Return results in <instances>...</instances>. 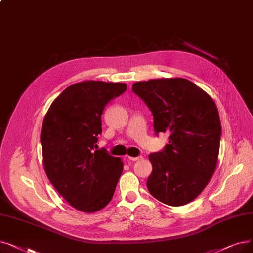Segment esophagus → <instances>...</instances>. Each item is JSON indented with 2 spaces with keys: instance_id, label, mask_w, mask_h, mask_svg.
I'll return each instance as SVG.
<instances>
[{
  "instance_id": "obj_1",
  "label": "esophagus",
  "mask_w": 253,
  "mask_h": 253,
  "mask_svg": "<svg viewBox=\"0 0 253 253\" xmlns=\"http://www.w3.org/2000/svg\"><path fill=\"white\" fill-rule=\"evenodd\" d=\"M127 159H128V160H130V161H137V160L142 159V156H137V157H131V156H128V157H127Z\"/></svg>"
}]
</instances>
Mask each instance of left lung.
<instances>
[{
  "label": "left lung",
  "mask_w": 253,
  "mask_h": 253,
  "mask_svg": "<svg viewBox=\"0 0 253 253\" xmlns=\"http://www.w3.org/2000/svg\"><path fill=\"white\" fill-rule=\"evenodd\" d=\"M150 108L154 131L169 132V144L149 159L147 187L159 202L178 207L192 202L215 171L221 123L212 98L188 80L158 79L133 84Z\"/></svg>",
  "instance_id": "left-lung-1"
}]
</instances>
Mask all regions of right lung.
I'll use <instances>...</instances> for the list:
<instances>
[{
	"instance_id": "obj_1",
	"label": "right lung",
	"mask_w": 253,
	"mask_h": 253,
	"mask_svg": "<svg viewBox=\"0 0 253 253\" xmlns=\"http://www.w3.org/2000/svg\"><path fill=\"white\" fill-rule=\"evenodd\" d=\"M126 84L86 81L65 89L43 120L40 141L50 183L73 208L85 213L112 201L123 162L105 149L97 150L101 115Z\"/></svg>"
}]
</instances>
